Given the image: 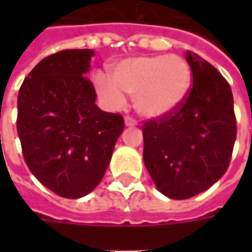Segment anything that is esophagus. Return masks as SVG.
<instances>
[{
	"label": "esophagus",
	"instance_id": "obj_1",
	"mask_svg": "<svg viewBox=\"0 0 252 252\" xmlns=\"http://www.w3.org/2000/svg\"><path fill=\"white\" fill-rule=\"evenodd\" d=\"M125 125L133 127V126H137V121H136V119H133V118H130V116H126V118H125Z\"/></svg>",
	"mask_w": 252,
	"mask_h": 252
}]
</instances>
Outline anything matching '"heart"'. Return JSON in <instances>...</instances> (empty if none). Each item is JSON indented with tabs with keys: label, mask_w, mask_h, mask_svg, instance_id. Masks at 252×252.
I'll use <instances>...</instances> for the list:
<instances>
[{
	"label": "heart",
	"mask_w": 252,
	"mask_h": 252,
	"mask_svg": "<svg viewBox=\"0 0 252 252\" xmlns=\"http://www.w3.org/2000/svg\"><path fill=\"white\" fill-rule=\"evenodd\" d=\"M111 79L101 74L95 87L105 102L119 109L123 94L133 95L134 108L146 118H162L177 111L192 88L189 63L177 54L140 56L122 60L111 68Z\"/></svg>",
	"instance_id": "b5f03b06"
}]
</instances>
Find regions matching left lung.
Listing matches in <instances>:
<instances>
[{
	"label": "left lung",
	"mask_w": 252,
	"mask_h": 252,
	"mask_svg": "<svg viewBox=\"0 0 252 252\" xmlns=\"http://www.w3.org/2000/svg\"><path fill=\"white\" fill-rule=\"evenodd\" d=\"M192 88L177 111L144 122L143 160L161 193L189 199L224 175L237 136L231 88L218 70L187 52Z\"/></svg>",
	"instance_id": "1"
}]
</instances>
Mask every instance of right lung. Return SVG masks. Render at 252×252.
<instances>
[{
	"label": "right lung",
	"instance_id": "right-lung-1",
	"mask_svg": "<svg viewBox=\"0 0 252 252\" xmlns=\"http://www.w3.org/2000/svg\"><path fill=\"white\" fill-rule=\"evenodd\" d=\"M94 52L71 49L44 57L18 94L16 130L28 168L56 195L78 199L101 182L123 116L101 111L87 77Z\"/></svg>",
	"mask_w": 252,
	"mask_h": 252
}]
</instances>
